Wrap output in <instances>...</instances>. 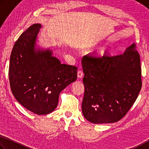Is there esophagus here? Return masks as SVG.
<instances>
[{
  "label": "esophagus",
  "mask_w": 149,
  "mask_h": 149,
  "mask_svg": "<svg viewBox=\"0 0 149 149\" xmlns=\"http://www.w3.org/2000/svg\"><path fill=\"white\" fill-rule=\"evenodd\" d=\"M84 76V73L82 71V70H79L78 71V74H77V77L79 79H82V78Z\"/></svg>",
  "instance_id": "34e87169"
}]
</instances>
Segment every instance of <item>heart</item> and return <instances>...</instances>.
I'll use <instances>...</instances> for the list:
<instances>
[{
	"label": "heart",
	"instance_id": "obj_1",
	"mask_svg": "<svg viewBox=\"0 0 149 149\" xmlns=\"http://www.w3.org/2000/svg\"><path fill=\"white\" fill-rule=\"evenodd\" d=\"M106 51H107V49L105 48L101 49V50L100 52V56H104V55L106 54Z\"/></svg>",
	"mask_w": 149,
	"mask_h": 149
}]
</instances>
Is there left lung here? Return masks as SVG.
Masks as SVG:
<instances>
[{"label": "left lung", "mask_w": 149, "mask_h": 149, "mask_svg": "<svg viewBox=\"0 0 149 149\" xmlns=\"http://www.w3.org/2000/svg\"><path fill=\"white\" fill-rule=\"evenodd\" d=\"M135 44L119 56L82 59L84 94L82 111L92 123L118 122L126 115L141 89L140 56Z\"/></svg>", "instance_id": "left-lung-1"}]
</instances>
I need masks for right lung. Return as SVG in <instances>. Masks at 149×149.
I'll use <instances>...</instances> for the list:
<instances>
[{"label": "right lung", "instance_id": "add662e5", "mask_svg": "<svg viewBox=\"0 0 149 149\" xmlns=\"http://www.w3.org/2000/svg\"><path fill=\"white\" fill-rule=\"evenodd\" d=\"M41 28L40 23L32 25L15 42L10 55L9 80L18 102L44 115L56 109L60 93L76 81L77 67L61 64L52 49L39 46Z\"/></svg>", "mask_w": 149, "mask_h": 149}]
</instances>
